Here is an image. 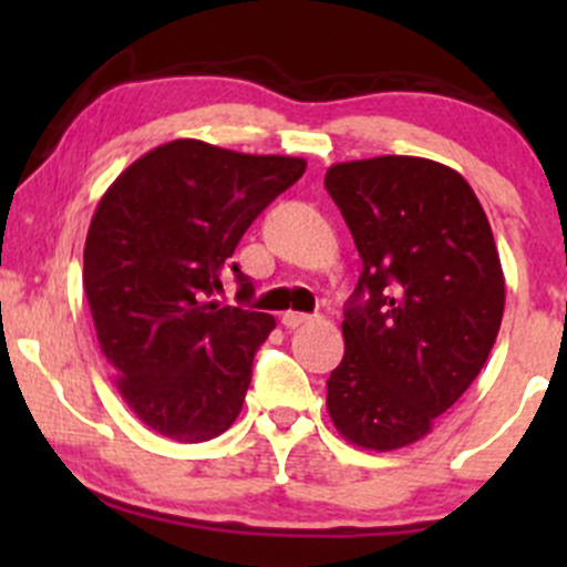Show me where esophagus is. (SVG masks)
Here are the masks:
<instances>
[{
  "mask_svg": "<svg viewBox=\"0 0 567 567\" xmlns=\"http://www.w3.org/2000/svg\"><path fill=\"white\" fill-rule=\"evenodd\" d=\"M306 322H311V317L303 315V311H285L282 315L285 328H301Z\"/></svg>",
  "mask_w": 567,
  "mask_h": 567,
  "instance_id": "esophagus-1",
  "label": "esophagus"
}]
</instances>
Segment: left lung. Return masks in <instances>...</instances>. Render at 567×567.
Here are the masks:
<instances>
[{
    "instance_id": "1",
    "label": "left lung",
    "mask_w": 567,
    "mask_h": 567,
    "mask_svg": "<svg viewBox=\"0 0 567 567\" xmlns=\"http://www.w3.org/2000/svg\"><path fill=\"white\" fill-rule=\"evenodd\" d=\"M324 188L362 258L328 413L351 445L396 451L483 370L504 317L498 250L472 186L440 162H341Z\"/></svg>"
}]
</instances>
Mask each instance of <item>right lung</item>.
I'll return each mask as SVG.
<instances>
[{
	"label": "right lung",
	"mask_w": 567,
	"mask_h": 567,
	"mask_svg": "<svg viewBox=\"0 0 567 567\" xmlns=\"http://www.w3.org/2000/svg\"><path fill=\"white\" fill-rule=\"evenodd\" d=\"M306 162L239 154L205 141L162 143L97 202L84 243V296L97 343L130 410L162 437L205 442L234 424L252 357L275 317L220 306L239 239Z\"/></svg>",
	"instance_id": "1"
}]
</instances>
